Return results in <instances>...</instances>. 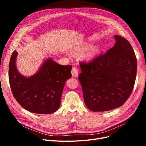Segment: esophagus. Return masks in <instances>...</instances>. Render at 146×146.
I'll return each mask as SVG.
<instances>
[{"mask_svg":"<svg viewBox=\"0 0 146 146\" xmlns=\"http://www.w3.org/2000/svg\"><path fill=\"white\" fill-rule=\"evenodd\" d=\"M72 77L73 78H76L78 77V69L76 67H73L72 69Z\"/></svg>","mask_w":146,"mask_h":146,"instance_id":"1","label":"esophagus"}]
</instances>
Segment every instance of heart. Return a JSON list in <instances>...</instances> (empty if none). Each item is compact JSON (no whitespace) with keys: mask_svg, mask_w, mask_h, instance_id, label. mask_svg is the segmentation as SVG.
I'll return each mask as SVG.
<instances>
[{"mask_svg":"<svg viewBox=\"0 0 146 146\" xmlns=\"http://www.w3.org/2000/svg\"><path fill=\"white\" fill-rule=\"evenodd\" d=\"M89 47V44L83 45V46H82V47H78L76 49H75L73 52L75 54H78L86 50ZM99 50V48L98 45L92 46V47H90L86 51L85 54V57L88 59H91V58H94L96 55V54L98 52Z\"/></svg>","mask_w":146,"mask_h":146,"instance_id":"1","label":"heart"}]
</instances>
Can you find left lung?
<instances>
[{
  "label": "left lung",
  "mask_w": 146,
  "mask_h": 146,
  "mask_svg": "<svg viewBox=\"0 0 146 146\" xmlns=\"http://www.w3.org/2000/svg\"><path fill=\"white\" fill-rule=\"evenodd\" d=\"M115 44L88 63L80 62L79 80L85 104L94 112L122 106L131 95L137 74L134 51L125 38L115 35Z\"/></svg>",
  "instance_id": "left-lung-1"
}]
</instances>
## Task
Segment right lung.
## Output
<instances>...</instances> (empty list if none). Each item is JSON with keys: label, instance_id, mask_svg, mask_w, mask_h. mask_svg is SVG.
Masks as SVG:
<instances>
[{"label": "right lung", "instance_id": "right-lung-1", "mask_svg": "<svg viewBox=\"0 0 146 146\" xmlns=\"http://www.w3.org/2000/svg\"><path fill=\"white\" fill-rule=\"evenodd\" d=\"M17 55L14 51L9 65V81L15 99L33 113L50 114L57 111L65 82L72 77V66L60 65L48 58L35 74L27 78L17 70Z\"/></svg>", "mask_w": 146, "mask_h": 146}]
</instances>
